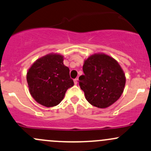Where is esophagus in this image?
Returning <instances> with one entry per match:
<instances>
[{"label":"esophagus","mask_w":151,"mask_h":151,"mask_svg":"<svg viewBox=\"0 0 151 151\" xmlns=\"http://www.w3.org/2000/svg\"><path fill=\"white\" fill-rule=\"evenodd\" d=\"M74 84H75V85H77V82H78V80H77V79H74Z\"/></svg>","instance_id":"1"}]
</instances>
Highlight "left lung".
Returning a JSON list of instances; mask_svg holds the SVG:
<instances>
[{
  "instance_id": "obj_1",
  "label": "left lung",
  "mask_w": 151,
  "mask_h": 151,
  "mask_svg": "<svg viewBox=\"0 0 151 151\" xmlns=\"http://www.w3.org/2000/svg\"><path fill=\"white\" fill-rule=\"evenodd\" d=\"M80 88L93 106L105 109L114 104L124 91L126 77L119 63L104 53H96L84 61Z\"/></svg>"
}]
</instances>
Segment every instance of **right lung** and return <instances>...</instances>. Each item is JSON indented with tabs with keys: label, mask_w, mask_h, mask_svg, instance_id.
<instances>
[{
	"label": "right lung",
	"mask_w": 151,
	"mask_h": 151,
	"mask_svg": "<svg viewBox=\"0 0 151 151\" xmlns=\"http://www.w3.org/2000/svg\"><path fill=\"white\" fill-rule=\"evenodd\" d=\"M63 56L56 53L38 58L27 73L29 93L38 104L46 107L57 106L66 90L74 85Z\"/></svg>",
	"instance_id": "obj_1"
}]
</instances>
